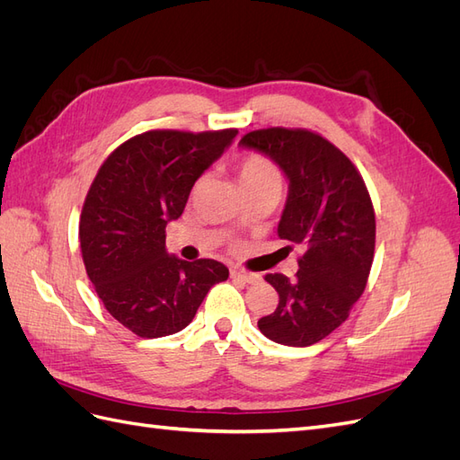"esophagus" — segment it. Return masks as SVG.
Listing matches in <instances>:
<instances>
[{
	"label": "esophagus",
	"mask_w": 460,
	"mask_h": 460,
	"mask_svg": "<svg viewBox=\"0 0 460 460\" xmlns=\"http://www.w3.org/2000/svg\"><path fill=\"white\" fill-rule=\"evenodd\" d=\"M230 276H232V278H235V280H242V282H245V284H255V282H259V280H261V276H259V274L245 272V270H242V269H232V270H230Z\"/></svg>",
	"instance_id": "1"
}]
</instances>
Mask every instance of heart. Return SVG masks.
I'll return each mask as SVG.
<instances>
[{
	"mask_svg": "<svg viewBox=\"0 0 460 460\" xmlns=\"http://www.w3.org/2000/svg\"><path fill=\"white\" fill-rule=\"evenodd\" d=\"M238 176L243 190L262 188V186H278L282 184V174L276 163L262 155V153H247L238 163Z\"/></svg>",
	"mask_w": 460,
	"mask_h": 460,
	"instance_id": "b5f03b06",
	"label": "heart"
}]
</instances>
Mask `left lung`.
I'll return each mask as SVG.
<instances>
[{"label":"left lung","mask_w":460,"mask_h":460,"mask_svg":"<svg viewBox=\"0 0 460 460\" xmlns=\"http://www.w3.org/2000/svg\"><path fill=\"white\" fill-rule=\"evenodd\" d=\"M240 144L267 153L289 178L278 235L305 249L294 278L264 276L278 307L257 326L276 343L313 345L345 323L367 288L376 247L368 188L351 159L318 132L272 127L247 132Z\"/></svg>","instance_id":"1"}]
</instances>
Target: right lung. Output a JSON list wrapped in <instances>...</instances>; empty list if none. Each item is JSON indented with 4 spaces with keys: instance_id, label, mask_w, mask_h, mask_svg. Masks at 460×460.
Returning a JSON list of instances; mask_svg holds the SVG:
<instances>
[{
    "instance_id": "right-lung-1",
    "label": "right lung",
    "mask_w": 460,
    "mask_h": 460,
    "mask_svg": "<svg viewBox=\"0 0 460 460\" xmlns=\"http://www.w3.org/2000/svg\"><path fill=\"white\" fill-rule=\"evenodd\" d=\"M238 130H147L103 161L82 205V261L109 314L140 338L184 330L207 291L228 278L215 259L166 253V225Z\"/></svg>"
}]
</instances>
